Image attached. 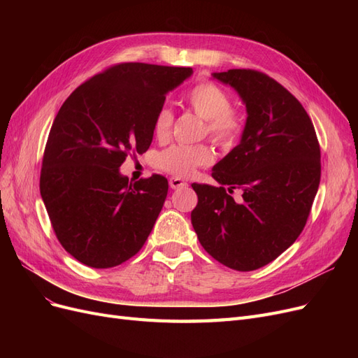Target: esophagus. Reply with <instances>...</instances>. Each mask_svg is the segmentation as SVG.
Wrapping results in <instances>:
<instances>
[{"label": "esophagus", "instance_id": "34e87169", "mask_svg": "<svg viewBox=\"0 0 358 358\" xmlns=\"http://www.w3.org/2000/svg\"><path fill=\"white\" fill-rule=\"evenodd\" d=\"M169 183H170V188L171 189H179V188H183V187H187L188 183L185 182V180H182L180 178H170V180H169Z\"/></svg>", "mask_w": 358, "mask_h": 358}]
</instances>
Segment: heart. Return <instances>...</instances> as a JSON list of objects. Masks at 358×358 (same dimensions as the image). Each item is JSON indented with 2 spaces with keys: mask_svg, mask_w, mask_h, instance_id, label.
<instances>
[{
  "mask_svg": "<svg viewBox=\"0 0 358 358\" xmlns=\"http://www.w3.org/2000/svg\"><path fill=\"white\" fill-rule=\"evenodd\" d=\"M185 103L192 112L204 119V133L221 146H231L243 133L245 119L241 110L231 107L230 95L222 86L203 80L185 94ZM175 115L169 106H162L154 117V134L158 140H167L171 134ZM213 161L210 146L173 145L155 157L158 169L176 176H189L196 169L209 166Z\"/></svg>",
  "mask_w": 358,
  "mask_h": 358,
  "instance_id": "obj_1",
  "label": "heart"
}]
</instances>
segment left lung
Instances as JSON below:
<instances>
[{"mask_svg": "<svg viewBox=\"0 0 358 358\" xmlns=\"http://www.w3.org/2000/svg\"><path fill=\"white\" fill-rule=\"evenodd\" d=\"M246 104L241 143L213 167L220 187L192 183L199 203L191 222L201 246L221 264L251 272L296 242L321 179L315 128L300 101L251 69L213 73ZM243 189L234 202L231 194Z\"/></svg>", "mask_w": 358, "mask_h": 358, "instance_id": "left-lung-1", "label": "left lung"}]
</instances>
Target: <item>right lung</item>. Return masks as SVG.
<instances>
[{
  "label": "right lung",
  "instance_id": "add662e5",
  "mask_svg": "<svg viewBox=\"0 0 358 358\" xmlns=\"http://www.w3.org/2000/svg\"><path fill=\"white\" fill-rule=\"evenodd\" d=\"M191 73V67L115 64L61 106L43 154L40 194L57 239L82 264H122L152 231L167 179L129 182L119 167L128 155L149 149L166 94Z\"/></svg>",
  "mask_w": 358,
  "mask_h": 358
}]
</instances>
